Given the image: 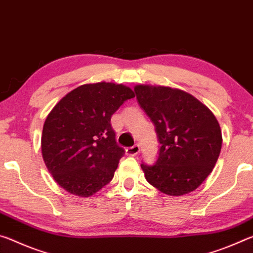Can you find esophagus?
<instances>
[{"label":"esophagus","instance_id":"1","mask_svg":"<svg viewBox=\"0 0 253 253\" xmlns=\"http://www.w3.org/2000/svg\"><path fill=\"white\" fill-rule=\"evenodd\" d=\"M126 152L127 156H136L140 152V147L138 146V144H134L133 147L127 148Z\"/></svg>","mask_w":253,"mask_h":253}]
</instances>
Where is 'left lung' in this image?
I'll list each match as a JSON object with an SVG mask.
<instances>
[{
    "label": "left lung",
    "instance_id": "obj_1",
    "mask_svg": "<svg viewBox=\"0 0 253 253\" xmlns=\"http://www.w3.org/2000/svg\"><path fill=\"white\" fill-rule=\"evenodd\" d=\"M140 106L155 123L161 144L156 165H141L147 181L169 196L195 190L220 156L222 131L208 106L185 90L139 84Z\"/></svg>",
    "mask_w": 253,
    "mask_h": 253
}]
</instances>
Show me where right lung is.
Instances as JSON below:
<instances>
[{
  "mask_svg": "<svg viewBox=\"0 0 253 253\" xmlns=\"http://www.w3.org/2000/svg\"><path fill=\"white\" fill-rule=\"evenodd\" d=\"M134 92L99 82L70 90L45 118L41 152L56 183L72 195L89 197L109 184L124 149L115 141L111 117Z\"/></svg>",
  "mask_w": 253,
  "mask_h": 253,
  "instance_id": "add662e5",
  "label": "right lung"
}]
</instances>
